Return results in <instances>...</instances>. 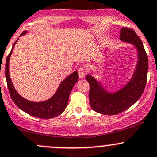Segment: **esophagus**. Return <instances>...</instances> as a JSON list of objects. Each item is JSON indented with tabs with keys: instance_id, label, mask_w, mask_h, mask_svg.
<instances>
[{
	"instance_id": "34e87169",
	"label": "esophagus",
	"mask_w": 157,
	"mask_h": 157,
	"mask_svg": "<svg viewBox=\"0 0 157 157\" xmlns=\"http://www.w3.org/2000/svg\"><path fill=\"white\" fill-rule=\"evenodd\" d=\"M86 68H84V67H80L78 69L79 77H80V78H82V77H84V76L86 75Z\"/></svg>"
}]
</instances>
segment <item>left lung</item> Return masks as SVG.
I'll use <instances>...</instances> for the list:
<instances>
[{
    "label": "left lung",
    "instance_id": "left-lung-1",
    "mask_svg": "<svg viewBox=\"0 0 157 157\" xmlns=\"http://www.w3.org/2000/svg\"><path fill=\"white\" fill-rule=\"evenodd\" d=\"M120 39L134 44L138 50L139 61L131 81L118 92L110 94L92 76L86 77L90 86L89 98L91 107L103 115H116L130 107L142 96L147 82L148 59L142 40L135 31L129 27H122Z\"/></svg>",
    "mask_w": 157,
    "mask_h": 157
}]
</instances>
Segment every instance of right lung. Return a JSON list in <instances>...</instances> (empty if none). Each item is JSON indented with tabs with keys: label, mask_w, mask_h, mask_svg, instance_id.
<instances>
[{
	"label": "right lung",
	"mask_w": 157,
	"mask_h": 157,
	"mask_svg": "<svg viewBox=\"0 0 157 157\" xmlns=\"http://www.w3.org/2000/svg\"><path fill=\"white\" fill-rule=\"evenodd\" d=\"M25 33L26 31H24L21 34V36L25 34ZM16 42L14 43L11 51L6 57V67H5V75H6L7 87L12 100L18 108L33 116L48 119V118H53L60 115L66 108L71 91L72 90L75 84L78 80L79 77L77 72L75 71L68 77H66L61 82L59 89H57L54 95L48 101L35 103L25 100V98L21 97L18 93L16 92L12 83L10 74H9V62H10V56H11L13 48Z\"/></svg>",
	"instance_id": "add662e5"
}]
</instances>
